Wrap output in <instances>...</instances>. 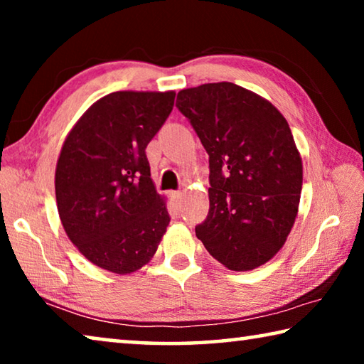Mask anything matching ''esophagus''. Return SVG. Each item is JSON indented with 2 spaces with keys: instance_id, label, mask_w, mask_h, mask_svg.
<instances>
[{
  "instance_id": "esophagus-1",
  "label": "esophagus",
  "mask_w": 364,
  "mask_h": 364,
  "mask_svg": "<svg viewBox=\"0 0 364 364\" xmlns=\"http://www.w3.org/2000/svg\"><path fill=\"white\" fill-rule=\"evenodd\" d=\"M171 197H173V200L176 202V204H180L183 193H181V191H173V193H171Z\"/></svg>"
}]
</instances>
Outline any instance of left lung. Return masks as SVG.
Instances as JSON below:
<instances>
[{
  "label": "left lung",
  "instance_id": "left-lung-1",
  "mask_svg": "<svg viewBox=\"0 0 364 364\" xmlns=\"http://www.w3.org/2000/svg\"><path fill=\"white\" fill-rule=\"evenodd\" d=\"M176 107L208 154L210 208L197 239L232 271L260 267L284 245L297 217L301 159L287 120L230 82L181 90Z\"/></svg>",
  "mask_w": 364,
  "mask_h": 364
}]
</instances>
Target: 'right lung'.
I'll list each match as a JSON object with an SVG mask.
<instances>
[{
    "instance_id": "add662e5",
    "label": "right lung",
    "mask_w": 364,
    "mask_h": 364,
    "mask_svg": "<svg viewBox=\"0 0 364 364\" xmlns=\"http://www.w3.org/2000/svg\"><path fill=\"white\" fill-rule=\"evenodd\" d=\"M175 93L115 91L72 128L56 167V200L75 247L117 274L156 254L170 215L151 180L146 147L173 109Z\"/></svg>"
}]
</instances>
